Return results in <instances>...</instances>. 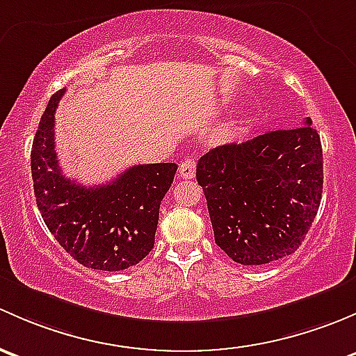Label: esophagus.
Here are the masks:
<instances>
[{
    "label": "esophagus",
    "instance_id": "esophagus-1",
    "mask_svg": "<svg viewBox=\"0 0 356 356\" xmlns=\"http://www.w3.org/2000/svg\"><path fill=\"white\" fill-rule=\"evenodd\" d=\"M195 170H197V163L193 159H185L178 168V175L183 179H192L195 177Z\"/></svg>",
    "mask_w": 356,
    "mask_h": 356
}]
</instances>
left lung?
Listing matches in <instances>:
<instances>
[{"mask_svg":"<svg viewBox=\"0 0 356 356\" xmlns=\"http://www.w3.org/2000/svg\"><path fill=\"white\" fill-rule=\"evenodd\" d=\"M303 127L274 130L204 154L197 181L207 199L214 240L234 262L262 266L305 240L322 199V145Z\"/></svg>","mask_w":356,"mask_h":356,"instance_id":"1","label":"left lung"}]
</instances>
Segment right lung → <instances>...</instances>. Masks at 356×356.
Wrapping results in <instances>:
<instances>
[{"mask_svg":"<svg viewBox=\"0 0 356 356\" xmlns=\"http://www.w3.org/2000/svg\"><path fill=\"white\" fill-rule=\"evenodd\" d=\"M65 90L49 99L32 142L38 209L47 229L76 262L97 270L128 269L152 250L161 200L178 166L137 164L99 186L65 177L54 151V111Z\"/></svg>","mask_w":356,"mask_h":356,"instance_id":"1","label":"right lung"}]
</instances>
